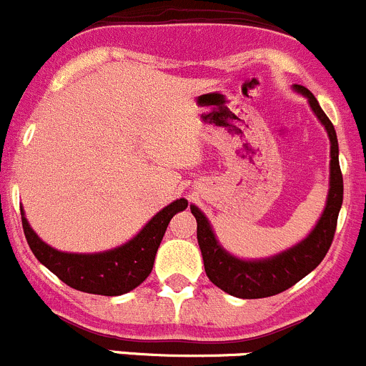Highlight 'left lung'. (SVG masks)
<instances>
[{"instance_id": "obj_1", "label": "left lung", "mask_w": 366, "mask_h": 366, "mask_svg": "<svg viewBox=\"0 0 366 366\" xmlns=\"http://www.w3.org/2000/svg\"><path fill=\"white\" fill-rule=\"evenodd\" d=\"M293 88L309 100V106L322 122L330 140V177L327 204L323 208L322 217L318 219L307 237L278 255L259 260H242L233 257L219 244L203 212L190 204V210L197 221V242L203 255L207 277L210 278L212 284L232 297L252 300V298L273 297V295L290 290L291 285L302 280L322 262L332 244L337 214L343 203V176L340 169V159H337L336 131L315 95L304 86L295 84Z\"/></svg>"}]
</instances>
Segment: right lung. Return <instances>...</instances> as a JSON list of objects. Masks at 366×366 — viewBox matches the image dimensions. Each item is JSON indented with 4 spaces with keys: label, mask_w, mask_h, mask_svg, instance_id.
Instances as JSON below:
<instances>
[{
    "label": "right lung",
    "mask_w": 366,
    "mask_h": 366,
    "mask_svg": "<svg viewBox=\"0 0 366 366\" xmlns=\"http://www.w3.org/2000/svg\"><path fill=\"white\" fill-rule=\"evenodd\" d=\"M187 207V199H176L159 210L131 241L100 253L59 252L37 237L23 210L21 221L24 237L36 259L64 284L82 293L118 297L133 291L149 277L170 219Z\"/></svg>",
    "instance_id": "1"
}]
</instances>
